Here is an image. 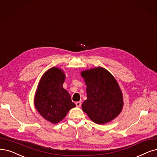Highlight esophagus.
I'll use <instances>...</instances> for the list:
<instances>
[{
    "label": "esophagus",
    "mask_w": 157,
    "mask_h": 157,
    "mask_svg": "<svg viewBox=\"0 0 157 157\" xmlns=\"http://www.w3.org/2000/svg\"><path fill=\"white\" fill-rule=\"evenodd\" d=\"M75 105H76V107H80L81 105H82V103H81L80 101H77L76 103H75Z\"/></svg>",
    "instance_id": "1"
}]
</instances>
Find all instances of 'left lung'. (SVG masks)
<instances>
[{
    "instance_id": "1",
    "label": "left lung",
    "mask_w": 157,
    "mask_h": 157,
    "mask_svg": "<svg viewBox=\"0 0 157 157\" xmlns=\"http://www.w3.org/2000/svg\"><path fill=\"white\" fill-rule=\"evenodd\" d=\"M86 85L87 99L82 104L83 111L98 124L114 119L123 107V96L113 75L106 69L98 67L81 74Z\"/></svg>"
}]
</instances>
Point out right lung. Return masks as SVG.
I'll list each match as a JSON object with an SVG mask.
<instances>
[{
  "mask_svg": "<svg viewBox=\"0 0 157 157\" xmlns=\"http://www.w3.org/2000/svg\"><path fill=\"white\" fill-rule=\"evenodd\" d=\"M65 75L61 69L53 67L40 79L34 104L42 117L52 124L59 122L75 105L71 95L63 87Z\"/></svg>",
  "mask_w": 157,
  "mask_h": 157,
  "instance_id": "1",
  "label": "right lung"
}]
</instances>
